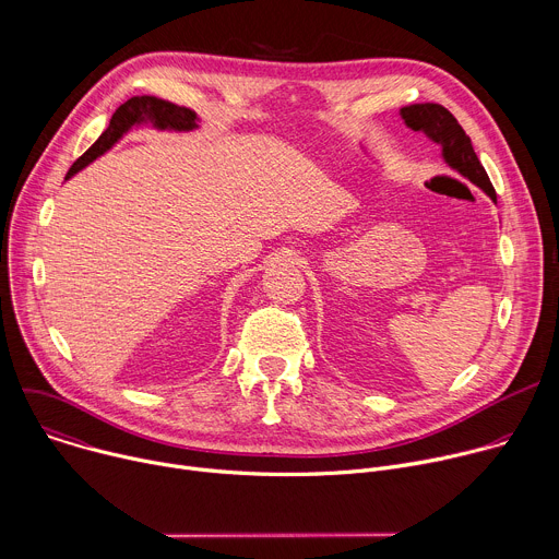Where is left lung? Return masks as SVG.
Returning a JSON list of instances; mask_svg holds the SVG:
<instances>
[{"instance_id": "left-lung-1", "label": "left lung", "mask_w": 559, "mask_h": 559, "mask_svg": "<svg viewBox=\"0 0 559 559\" xmlns=\"http://www.w3.org/2000/svg\"><path fill=\"white\" fill-rule=\"evenodd\" d=\"M401 117L407 128H412L414 132H423L429 141H433L440 147V156L453 173L468 179L493 203H498L496 190L489 181L487 170L480 164V158H477L473 150L471 139L447 108L438 104H414L403 108Z\"/></svg>"}]
</instances>
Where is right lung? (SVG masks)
I'll use <instances>...</instances> for the list:
<instances>
[{"mask_svg": "<svg viewBox=\"0 0 559 559\" xmlns=\"http://www.w3.org/2000/svg\"><path fill=\"white\" fill-rule=\"evenodd\" d=\"M147 123L154 130L192 132V130H199L201 119L197 117V112H192L188 108H181V106H175V104L164 102V99H156V97H150V95L132 97V99H128L126 104H121L117 108V112L112 115V119H110L108 128L102 132V136L72 164V168L66 175V181L72 179L79 170H84L86 166H91L95 158L104 156L132 128L147 126Z\"/></svg>", "mask_w": 559, "mask_h": 559, "instance_id": "1", "label": "right lung"}]
</instances>
